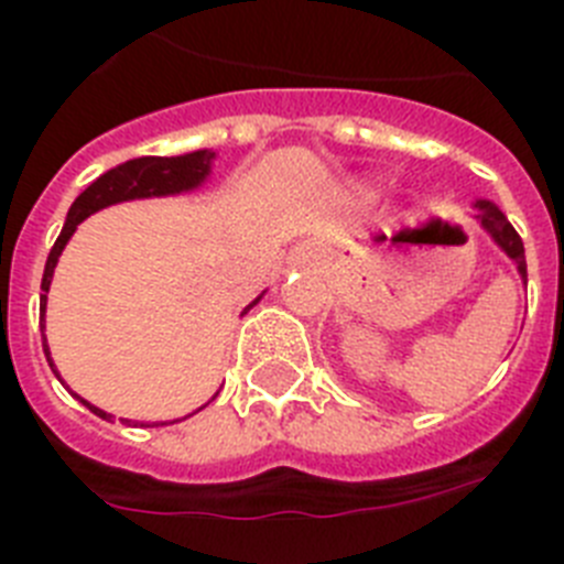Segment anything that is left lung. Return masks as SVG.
<instances>
[{"label":"left lung","mask_w":564,"mask_h":564,"mask_svg":"<svg viewBox=\"0 0 564 564\" xmlns=\"http://www.w3.org/2000/svg\"><path fill=\"white\" fill-rule=\"evenodd\" d=\"M475 208H477V220H480V226L491 234V239H495L497 246H500L508 257L514 259L522 282H528L525 248H522V239H520V234L514 231V226L506 220V214H502L491 200H477Z\"/></svg>","instance_id":"left-lung-1"}]
</instances>
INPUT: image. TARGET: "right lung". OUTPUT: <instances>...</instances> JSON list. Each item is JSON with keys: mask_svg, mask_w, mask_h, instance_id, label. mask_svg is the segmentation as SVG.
<instances>
[{"mask_svg": "<svg viewBox=\"0 0 564 564\" xmlns=\"http://www.w3.org/2000/svg\"><path fill=\"white\" fill-rule=\"evenodd\" d=\"M212 161H214L212 149H197V152L177 154V158H134V161H127V163H121V166L109 169V172H104L98 181L89 183V186L84 188L82 194H78L76 203L69 206L67 223H64L62 234H58L56 246L50 248L47 265H44V276H42V291L44 293H42V299H39V325L44 327V311H47L50 279H53V271H56L58 257H62L64 246H67V239L73 237V231L78 228V223L87 220L89 214L101 212V208H107V206H115V203L141 200V197H166V194L192 192V188H197L208 177V172H212ZM257 302H259V296L253 299L246 311H251ZM42 347H44V356H47L50 367H53L47 338L42 341ZM53 372L58 376L56 367H53ZM73 395H76V392H73ZM78 401H82L89 412H96L98 417H104V421H109V417H112V415H107L104 410H98V406H93V403L84 401V398H78ZM200 410H203V406H200ZM192 415H194V412H192ZM169 423H177V421H169ZM141 426H166V423H141Z\"/></svg>", "mask_w": 564, "mask_h": 564, "instance_id": "add662e5", "label": "right lung"}]
</instances>
